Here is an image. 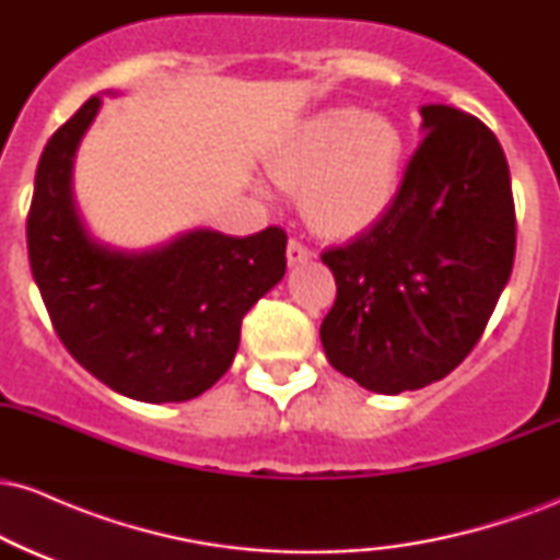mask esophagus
<instances>
[{
  "label": "esophagus",
  "mask_w": 560,
  "mask_h": 560,
  "mask_svg": "<svg viewBox=\"0 0 560 560\" xmlns=\"http://www.w3.org/2000/svg\"><path fill=\"white\" fill-rule=\"evenodd\" d=\"M311 258H313V253L305 247V244L298 242V240H289V244H287L289 266H300V262H305V260H311Z\"/></svg>",
  "instance_id": "1"
}]
</instances>
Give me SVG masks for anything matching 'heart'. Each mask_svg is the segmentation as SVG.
I'll list each match as a JSON object with an SVG mask.
<instances>
[{
    "mask_svg": "<svg viewBox=\"0 0 560 560\" xmlns=\"http://www.w3.org/2000/svg\"><path fill=\"white\" fill-rule=\"evenodd\" d=\"M405 139L384 115L326 107L271 147L266 171L284 189H300V213L326 240H352L376 226L402 182Z\"/></svg>",
    "mask_w": 560,
    "mask_h": 560,
    "instance_id": "1",
    "label": "heart"
}]
</instances>
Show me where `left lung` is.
Returning <instances> with one entry per match:
<instances>
[{
  "instance_id": "8db88e82",
  "label": "left lung",
  "mask_w": 560,
  "mask_h": 560,
  "mask_svg": "<svg viewBox=\"0 0 560 560\" xmlns=\"http://www.w3.org/2000/svg\"><path fill=\"white\" fill-rule=\"evenodd\" d=\"M423 141L387 215L320 260L337 300L326 358L378 395L440 382L479 342L516 255L503 147L450 105L421 107Z\"/></svg>"
}]
</instances>
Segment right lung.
I'll return each instance as SVG.
<instances>
[{
    "label": "right lung",
    "mask_w": 560,
    "mask_h": 560,
    "mask_svg": "<svg viewBox=\"0 0 560 560\" xmlns=\"http://www.w3.org/2000/svg\"><path fill=\"white\" fill-rule=\"evenodd\" d=\"M100 107V94L83 102L38 160L31 273L57 337L89 374L131 400H191L226 374L242 318L284 279L287 234L189 229L147 249L96 240L75 205L73 165Z\"/></svg>",
    "instance_id": "right-lung-1"
}]
</instances>
